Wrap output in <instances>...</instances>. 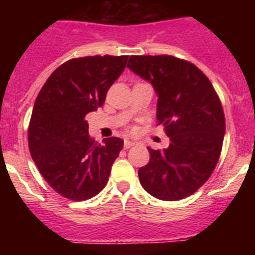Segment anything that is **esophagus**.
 Here are the masks:
<instances>
[{
  "label": "esophagus",
  "mask_w": 255,
  "mask_h": 255,
  "mask_svg": "<svg viewBox=\"0 0 255 255\" xmlns=\"http://www.w3.org/2000/svg\"><path fill=\"white\" fill-rule=\"evenodd\" d=\"M134 141L129 140V139H125V141H124V145H125V148L128 149V148H131L132 145H134Z\"/></svg>",
  "instance_id": "obj_1"
}]
</instances>
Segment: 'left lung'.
Masks as SVG:
<instances>
[{
    "mask_svg": "<svg viewBox=\"0 0 255 255\" xmlns=\"http://www.w3.org/2000/svg\"><path fill=\"white\" fill-rule=\"evenodd\" d=\"M128 67L158 96L157 120L170 145L148 148L140 184L157 199L180 200L209 179L224 143L225 115L215 88L194 64L173 56H130Z\"/></svg>",
    "mask_w": 255,
    "mask_h": 255,
    "instance_id": "left-lung-1",
    "label": "left lung"
}]
</instances>
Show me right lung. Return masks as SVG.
Listing matches in <instances>:
<instances>
[{
	"mask_svg": "<svg viewBox=\"0 0 255 255\" xmlns=\"http://www.w3.org/2000/svg\"><path fill=\"white\" fill-rule=\"evenodd\" d=\"M129 56L71 58L51 74L35 100L28 129L29 150L40 175L58 194L87 200L106 186L120 138L97 143L85 116L105 103Z\"/></svg>",
	"mask_w": 255,
	"mask_h": 255,
	"instance_id": "obj_1",
	"label": "right lung"
}]
</instances>
